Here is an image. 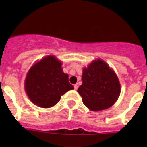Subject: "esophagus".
Masks as SVG:
<instances>
[{"instance_id":"34e87169","label":"esophagus","mask_w":147,"mask_h":147,"mask_svg":"<svg viewBox=\"0 0 147 147\" xmlns=\"http://www.w3.org/2000/svg\"><path fill=\"white\" fill-rule=\"evenodd\" d=\"M78 87H79V85H78V84H75V85H74V87H75V90H78Z\"/></svg>"}]
</instances>
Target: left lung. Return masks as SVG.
Masks as SVG:
<instances>
[{"mask_svg": "<svg viewBox=\"0 0 147 147\" xmlns=\"http://www.w3.org/2000/svg\"><path fill=\"white\" fill-rule=\"evenodd\" d=\"M82 84L78 92L92 111L108 109L117 100L120 84L116 74L101 60H94L83 69Z\"/></svg>", "mask_w": 147, "mask_h": 147, "instance_id": "1", "label": "left lung"}]
</instances>
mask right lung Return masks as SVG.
<instances>
[{
    "instance_id": "add662e5",
    "label": "right lung",
    "mask_w": 147,
    "mask_h": 147,
    "mask_svg": "<svg viewBox=\"0 0 147 147\" xmlns=\"http://www.w3.org/2000/svg\"><path fill=\"white\" fill-rule=\"evenodd\" d=\"M61 66L54 56H47L30 69L25 87L32 103L42 108L51 107L65 92L73 90L68 75L63 72Z\"/></svg>"
}]
</instances>
